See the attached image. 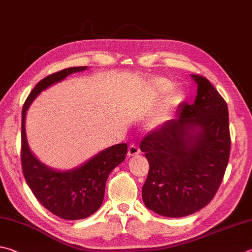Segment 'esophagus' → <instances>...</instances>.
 Here are the masks:
<instances>
[{
    "instance_id": "obj_1",
    "label": "esophagus",
    "mask_w": 252,
    "mask_h": 252,
    "mask_svg": "<svg viewBox=\"0 0 252 252\" xmlns=\"http://www.w3.org/2000/svg\"><path fill=\"white\" fill-rule=\"evenodd\" d=\"M140 153V149L136 144H130L128 147V155L129 156H136Z\"/></svg>"
}]
</instances>
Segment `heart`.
Masks as SVG:
<instances>
[{"mask_svg":"<svg viewBox=\"0 0 252 252\" xmlns=\"http://www.w3.org/2000/svg\"><path fill=\"white\" fill-rule=\"evenodd\" d=\"M170 83L166 81H159L156 83L155 87H154V95L155 97H158L162 93L168 91L170 88ZM180 101V95L178 93H171L166 98L162 100L159 108L157 109V112L153 115L152 118L149 119V126L151 127H157L164 124L169 117V114L173 108L175 107Z\"/></svg>","mask_w":252,"mask_h":252,"instance_id":"1","label":"heart"}]
</instances>
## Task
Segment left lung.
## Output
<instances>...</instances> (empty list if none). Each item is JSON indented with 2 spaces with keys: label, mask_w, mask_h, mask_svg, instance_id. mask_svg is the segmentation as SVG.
<instances>
[{
  "label": "left lung",
  "mask_w": 252,
  "mask_h": 252,
  "mask_svg": "<svg viewBox=\"0 0 252 252\" xmlns=\"http://www.w3.org/2000/svg\"><path fill=\"white\" fill-rule=\"evenodd\" d=\"M192 78L195 101L180 104L177 118L149 131L140 143L149 164L144 204L170 218L195 214L213 200L230 155L226 100L206 77Z\"/></svg>",
  "instance_id": "left-lung-1"
}]
</instances>
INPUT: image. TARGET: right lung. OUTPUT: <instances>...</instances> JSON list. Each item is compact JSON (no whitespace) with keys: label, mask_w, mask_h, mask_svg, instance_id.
<instances>
[{"label":"right lung","mask_w":252,"mask_h":252,"mask_svg":"<svg viewBox=\"0 0 252 252\" xmlns=\"http://www.w3.org/2000/svg\"><path fill=\"white\" fill-rule=\"evenodd\" d=\"M86 68L87 66L68 67L44 77L30 93L22 109L21 162L24 178L41 205L65 220L87 218L98 210L104 199L106 180L110 171L125 159L127 144L105 149L76 169L56 171L31 153L25 134V116L31 103L42 91L69 74Z\"/></svg>","instance_id":"1"}]
</instances>
